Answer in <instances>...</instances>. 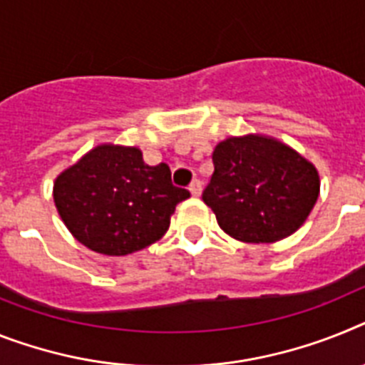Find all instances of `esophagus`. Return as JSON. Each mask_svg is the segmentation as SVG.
Segmentation results:
<instances>
[{
    "instance_id": "34e87169",
    "label": "esophagus",
    "mask_w": 365,
    "mask_h": 365,
    "mask_svg": "<svg viewBox=\"0 0 365 365\" xmlns=\"http://www.w3.org/2000/svg\"><path fill=\"white\" fill-rule=\"evenodd\" d=\"M189 191H191L195 197H200V192H202V182H200V180H192L191 185H189Z\"/></svg>"
}]
</instances>
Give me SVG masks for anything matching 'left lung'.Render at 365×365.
I'll return each mask as SVG.
<instances>
[{
    "instance_id": "left-lung-1",
    "label": "left lung",
    "mask_w": 365,
    "mask_h": 365,
    "mask_svg": "<svg viewBox=\"0 0 365 365\" xmlns=\"http://www.w3.org/2000/svg\"><path fill=\"white\" fill-rule=\"evenodd\" d=\"M211 159L215 170L202 200L220 228L245 243L292 235L319 195L314 165L274 139L232 137L215 146Z\"/></svg>"
}]
</instances>
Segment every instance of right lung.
Here are the masks:
<instances>
[{"mask_svg": "<svg viewBox=\"0 0 365 365\" xmlns=\"http://www.w3.org/2000/svg\"><path fill=\"white\" fill-rule=\"evenodd\" d=\"M167 163L150 167L139 148L102 145L66 168L53 185L55 206L79 243L107 256L137 252L163 237L176 204Z\"/></svg>", "mask_w": 365, "mask_h": 365, "instance_id": "obj_1", "label": "right lung"}]
</instances>
